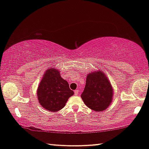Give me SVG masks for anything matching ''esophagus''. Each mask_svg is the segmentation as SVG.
Returning <instances> with one entry per match:
<instances>
[{
    "label": "esophagus",
    "instance_id": "esophagus-1",
    "mask_svg": "<svg viewBox=\"0 0 149 149\" xmlns=\"http://www.w3.org/2000/svg\"><path fill=\"white\" fill-rule=\"evenodd\" d=\"M79 92V90H75V91H74V95H78Z\"/></svg>",
    "mask_w": 149,
    "mask_h": 149
}]
</instances>
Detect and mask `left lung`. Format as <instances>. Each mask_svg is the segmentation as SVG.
I'll list each match as a JSON object with an SVG mask.
<instances>
[{
	"label": "left lung",
	"instance_id": "obj_1",
	"mask_svg": "<svg viewBox=\"0 0 149 149\" xmlns=\"http://www.w3.org/2000/svg\"><path fill=\"white\" fill-rule=\"evenodd\" d=\"M113 88L105 73L100 70L89 72L81 97L89 109L96 112L104 111L109 107L113 97Z\"/></svg>",
	"mask_w": 149,
	"mask_h": 149
}]
</instances>
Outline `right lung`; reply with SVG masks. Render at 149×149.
Masks as SVG:
<instances>
[{
    "label": "right lung",
    "mask_w": 149,
    "mask_h": 149,
    "mask_svg": "<svg viewBox=\"0 0 149 149\" xmlns=\"http://www.w3.org/2000/svg\"><path fill=\"white\" fill-rule=\"evenodd\" d=\"M74 94L68 83L62 78L60 70L49 68L45 72L37 88L39 104L51 112H58L66 105L68 98Z\"/></svg>",
    "instance_id": "obj_1"
}]
</instances>
